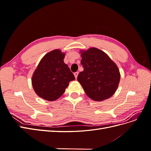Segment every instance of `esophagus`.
Wrapping results in <instances>:
<instances>
[{"instance_id": "esophagus-1", "label": "esophagus", "mask_w": 151, "mask_h": 151, "mask_svg": "<svg viewBox=\"0 0 151 151\" xmlns=\"http://www.w3.org/2000/svg\"><path fill=\"white\" fill-rule=\"evenodd\" d=\"M74 76H75V77H76V79H77V76H78V74H79V72H74Z\"/></svg>"}]
</instances>
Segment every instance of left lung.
<instances>
[{
  "instance_id": "left-lung-1",
  "label": "left lung",
  "mask_w": 151,
  "mask_h": 151,
  "mask_svg": "<svg viewBox=\"0 0 151 151\" xmlns=\"http://www.w3.org/2000/svg\"><path fill=\"white\" fill-rule=\"evenodd\" d=\"M81 65L84 70L77 81L89 98L101 101L115 93L120 79L116 65L107 55L96 48L81 51Z\"/></svg>"
}]
</instances>
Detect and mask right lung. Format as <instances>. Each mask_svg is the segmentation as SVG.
<instances>
[{"label":"right lung","instance_id":"right-lung-1","mask_svg":"<svg viewBox=\"0 0 151 151\" xmlns=\"http://www.w3.org/2000/svg\"><path fill=\"white\" fill-rule=\"evenodd\" d=\"M65 54L54 50L41 60L32 77V85L40 97L55 101L64 93L69 82L75 77L63 62Z\"/></svg>","mask_w":151,"mask_h":151}]
</instances>
